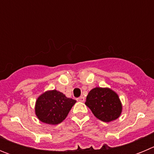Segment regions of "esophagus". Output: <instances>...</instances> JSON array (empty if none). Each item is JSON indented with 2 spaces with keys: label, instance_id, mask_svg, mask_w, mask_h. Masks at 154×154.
Returning <instances> with one entry per match:
<instances>
[{
  "label": "esophagus",
  "instance_id": "1",
  "mask_svg": "<svg viewBox=\"0 0 154 154\" xmlns=\"http://www.w3.org/2000/svg\"><path fill=\"white\" fill-rule=\"evenodd\" d=\"M76 100H77L78 102H82V103H83V102L85 101V98H84L83 96H81V97L79 98H77Z\"/></svg>",
  "mask_w": 154,
  "mask_h": 154
}]
</instances>
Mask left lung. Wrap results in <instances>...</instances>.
I'll list each match as a JSON object with an SVG mask.
<instances>
[{"label": "left lung", "instance_id": "8db88e82", "mask_svg": "<svg viewBox=\"0 0 154 154\" xmlns=\"http://www.w3.org/2000/svg\"><path fill=\"white\" fill-rule=\"evenodd\" d=\"M85 104L97 119L106 123L118 119L123 109L119 96L109 88L92 89L87 96Z\"/></svg>", "mask_w": 154, "mask_h": 154}]
</instances>
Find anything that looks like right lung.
Instances as JSON below:
<instances>
[{
    "instance_id": "1",
    "label": "right lung",
    "mask_w": 154,
    "mask_h": 154,
    "mask_svg": "<svg viewBox=\"0 0 154 154\" xmlns=\"http://www.w3.org/2000/svg\"><path fill=\"white\" fill-rule=\"evenodd\" d=\"M75 99L68 98L62 92L48 90L38 96L35 103V115L42 123L57 125L67 117L75 105Z\"/></svg>"
}]
</instances>
